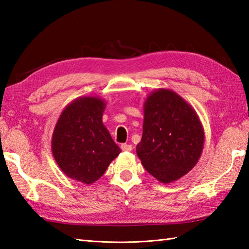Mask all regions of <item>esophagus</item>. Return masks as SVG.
<instances>
[{
  "instance_id": "1",
  "label": "esophagus",
  "mask_w": 249,
  "mask_h": 249,
  "mask_svg": "<svg viewBox=\"0 0 249 249\" xmlns=\"http://www.w3.org/2000/svg\"><path fill=\"white\" fill-rule=\"evenodd\" d=\"M121 149H122V151H124V152H130L131 150H133V146L129 145V144H122Z\"/></svg>"
}]
</instances>
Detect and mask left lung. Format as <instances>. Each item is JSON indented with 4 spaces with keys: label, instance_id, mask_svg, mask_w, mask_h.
Here are the masks:
<instances>
[{
    "label": "left lung",
    "instance_id": "1",
    "mask_svg": "<svg viewBox=\"0 0 249 249\" xmlns=\"http://www.w3.org/2000/svg\"><path fill=\"white\" fill-rule=\"evenodd\" d=\"M143 112L137 155L160 182L177 181L197 165L202 154L204 130L199 116L186 100L168 89L149 94Z\"/></svg>",
    "mask_w": 249,
    "mask_h": 249
}]
</instances>
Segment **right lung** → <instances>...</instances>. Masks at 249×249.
<instances>
[{"label": "right lung", "instance_id": "obj_1", "mask_svg": "<svg viewBox=\"0 0 249 249\" xmlns=\"http://www.w3.org/2000/svg\"><path fill=\"white\" fill-rule=\"evenodd\" d=\"M107 103L98 96L73 99L62 111L51 140L54 160L65 176L93 184L121 153L103 123Z\"/></svg>", "mask_w": 249, "mask_h": 249}]
</instances>
